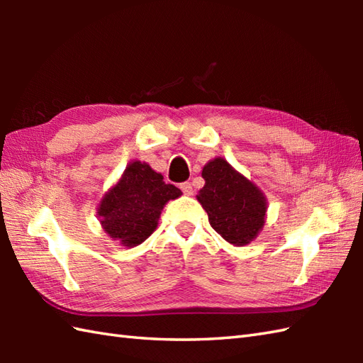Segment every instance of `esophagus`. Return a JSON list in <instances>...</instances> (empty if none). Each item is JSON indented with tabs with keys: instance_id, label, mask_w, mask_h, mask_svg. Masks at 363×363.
<instances>
[{
	"instance_id": "obj_1",
	"label": "esophagus",
	"mask_w": 363,
	"mask_h": 363,
	"mask_svg": "<svg viewBox=\"0 0 363 363\" xmlns=\"http://www.w3.org/2000/svg\"><path fill=\"white\" fill-rule=\"evenodd\" d=\"M181 190H182L186 195H189V196L194 195V186H191L190 182H182V184H181Z\"/></svg>"
}]
</instances>
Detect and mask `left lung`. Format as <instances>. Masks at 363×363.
I'll list each match as a JSON object with an SVG mask.
<instances>
[{
	"label": "left lung",
	"mask_w": 363,
	"mask_h": 363,
	"mask_svg": "<svg viewBox=\"0 0 363 363\" xmlns=\"http://www.w3.org/2000/svg\"><path fill=\"white\" fill-rule=\"evenodd\" d=\"M203 177L206 186L196 198L211 226L233 245L252 242L265 223V196L225 159L211 160L203 168Z\"/></svg>",
	"instance_id": "1"
}]
</instances>
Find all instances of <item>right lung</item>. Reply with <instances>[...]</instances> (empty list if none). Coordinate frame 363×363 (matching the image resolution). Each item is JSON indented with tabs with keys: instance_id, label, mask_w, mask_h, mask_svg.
Listing matches in <instances>:
<instances>
[{
	"instance_id": "obj_1",
	"label": "right lung",
	"mask_w": 363,
	"mask_h": 363,
	"mask_svg": "<svg viewBox=\"0 0 363 363\" xmlns=\"http://www.w3.org/2000/svg\"><path fill=\"white\" fill-rule=\"evenodd\" d=\"M182 191L165 184L148 164L133 162L120 182L104 196L98 215L104 230L125 246H137L157 226L160 211Z\"/></svg>"
}]
</instances>
